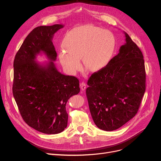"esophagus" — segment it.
<instances>
[{
    "label": "esophagus",
    "mask_w": 161,
    "mask_h": 161,
    "mask_svg": "<svg viewBox=\"0 0 161 161\" xmlns=\"http://www.w3.org/2000/svg\"><path fill=\"white\" fill-rule=\"evenodd\" d=\"M86 85L85 82H81V83H80V89H81L82 91H84V90H85L86 89Z\"/></svg>",
    "instance_id": "1"
}]
</instances>
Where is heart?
I'll use <instances>...</instances> for the list:
<instances>
[{
  "label": "heart",
  "mask_w": 161,
  "mask_h": 161,
  "mask_svg": "<svg viewBox=\"0 0 161 161\" xmlns=\"http://www.w3.org/2000/svg\"><path fill=\"white\" fill-rule=\"evenodd\" d=\"M58 52L65 69L75 74L82 68L80 59L90 72H98L109 64L115 49L116 41L108 30L92 25L74 27L65 34Z\"/></svg>",
  "instance_id": "heart-1"
}]
</instances>
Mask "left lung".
<instances>
[{
    "label": "left lung",
    "mask_w": 161,
    "mask_h": 161,
    "mask_svg": "<svg viewBox=\"0 0 161 161\" xmlns=\"http://www.w3.org/2000/svg\"><path fill=\"white\" fill-rule=\"evenodd\" d=\"M126 43L102 70L91 75L86 94L92 117L103 130L113 131L132 119L145 91L142 52L125 32Z\"/></svg>",
    "instance_id": "8db88e82"
}]
</instances>
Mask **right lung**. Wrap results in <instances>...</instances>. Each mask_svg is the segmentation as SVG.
<instances>
[{
  "instance_id": "add662e5",
  "label": "right lung",
  "mask_w": 161,
  "mask_h": 161,
  "mask_svg": "<svg viewBox=\"0 0 161 161\" xmlns=\"http://www.w3.org/2000/svg\"><path fill=\"white\" fill-rule=\"evenodd\" d=\"M64 27L55 24L35 28L14 61L12 92L21 115L29 126L47 134L64 130L68 120L66 103L80 92L79 79L59 73L53 63L57 53L52 39ZM42 52L50 60L45 64L35 61Z\"/></svg>"
}]
</instances>
